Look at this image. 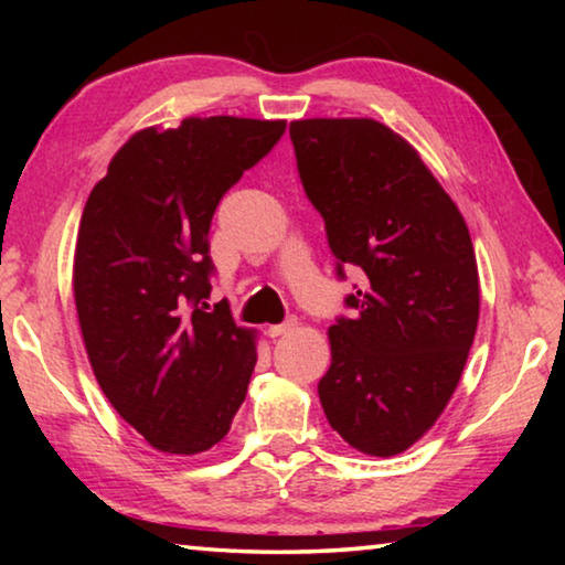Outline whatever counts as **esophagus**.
<instances>
[{"mask_svg":"<svg viewBox=\"0 0 565 565\" xmlns=\"http://www.w3.org/2000/svg\"><path fill=\"white\" fill-rule=\"evenodd\" d=\"M296 327H299V321H296V319H286L284 323H274V327H269V337L271 339L286 337V333H294Z\"/></svg>","mask_w":565,"mask_h":565,"instance_id":"34e87169","label":"esophagus"}]
</instances>
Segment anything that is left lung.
<instances>
[{"label": "left lung", "mask_w": 565, "mask_h": 565, "mask_svg": "<svg viewBox=\"0 0 565 565\" xmlns=\"http://www.w3.org/2000/svg\"><path fill=\"white\" fill-rule=\"evenodd\" d=\"M289 134L337 274L361 271L347 296L353 319L329 329L323 414L361 454H404L444 414L476 337L471 234L418 151L386 124L299 119Z\"/></svg>", "instance_id": "8db88e82"}]
</instances>
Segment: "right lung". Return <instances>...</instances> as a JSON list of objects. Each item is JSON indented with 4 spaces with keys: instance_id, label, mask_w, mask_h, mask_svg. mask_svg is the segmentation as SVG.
Listing matches in <instances>:
<instances>
[{
    "instance_id": "right-lung-1",
    "label": "right lung",
    "mask_w": 565,
    "mask_h": 565,
    "mask_svg": "<svg viewBox=\"0 0 565 565\" xmlns=\"http://www.w3.org/2000/svg\"><path fill=\"white\" fill-rule=\"evenodd\" d=\"M284 129L242 117L141 129L84 206L72 279L84 347L109 404L164 454L209 451L246 398L256 331L222 303L209 311V228Z\"/></svg>"
}]
</instances>
